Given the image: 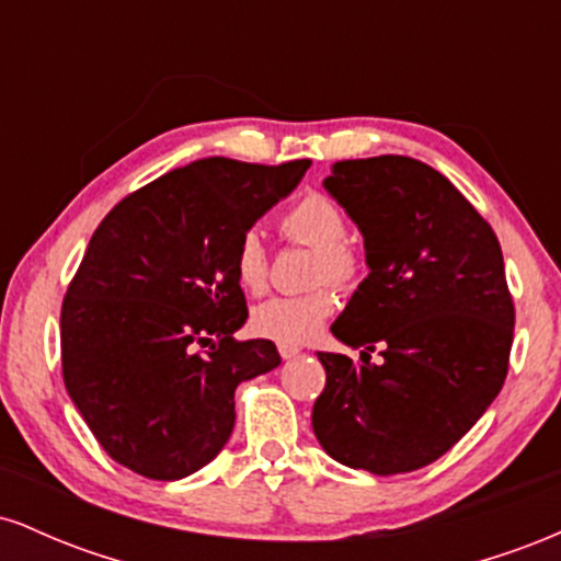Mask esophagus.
Masks as SVG:
<instances>
[{"label":"esophagus","instance_id":"esophagus-1","mask_svg":"<svg viewBox=\"0 0 561 561\" xmlns=\"http://www.w3.org/2000/svg\"><path fill=\"white\" fill-rule=\"evenodd\" d=\"M300 353L298 345H289V343H279V356L285 358V362H289V358H295Z\"/></svg>","mask_w":561,"mask_h":561}]
</instances>
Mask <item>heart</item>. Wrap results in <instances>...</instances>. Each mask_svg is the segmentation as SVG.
<instances>
[{"mask_svg":"<svg viewBox=\"0 0 561 561\" xmlns=\"http://www.w3.org/2000/svg\"><path fill=\"white\" fill-rule=\"evenodd\" d=\"M282 234L289 242L306 244L317 250V282H332L345 287L358 276V255L347 248V221L345 214L334 199L311 192L279 218ZM231 272L237 285L244 293L261 295L268 285V253L263 237L255 229L244 231L237 240L234 255H231ZM334 313V295L330 289H317L308 295H279L261 302L253 311V327L263 337L279 340V343L298 345L311 340L324 321Z\"/></svg>","mask_w":561,"mask_h":561,"instance_id":"1","label":"heart"}]
</instances>
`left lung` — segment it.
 Returning a JSON list of instances; mask_svg holds the SVG:
<instances>
[{"instance_id":"obj_1","label":"left lung","mask_w":561,"mask_h":561,"mask_svg":"<svg viewBox=\"0 0 561 561\" xmlns=\"http://www.w3.org/2000/svg\"><path fill=\"white\" fill-rule=\"evenodd\" d=\"M324 186L362 229L369 276L332 324L364 364L317 353L327 385L313 433L345 467L414 472L472 430L506 379L514 302L501 244L422 160H340Z\"/></svg>"}]
</instances>
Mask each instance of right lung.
<instances>
[{
  "instance_id": "1",
  "label": "right lung",
  "mask_w": 561,
  "mask_h": 561,
  "mask_svg": "<svg viewBox=\"0 0 561 561\" xmlns=\"http://www.w3.org/2000/svg\"><path fill=\"white\" fill-rule=\"evenodd\" d=\"M308 165L203 158L102 218L62 300V379L118 465L197 472L234 430L237 385L282 364L272 340H234L248 302L231 255Z\"/></svg>"
}]
</instances>
